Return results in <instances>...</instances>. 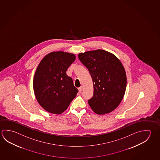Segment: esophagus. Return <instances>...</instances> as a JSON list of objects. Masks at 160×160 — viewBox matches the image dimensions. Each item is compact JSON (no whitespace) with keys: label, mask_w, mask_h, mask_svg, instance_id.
Returning <instances> with one entry per match:
<instances>
[{"label":"esophagus","mask_w":160,"mask_h":160,"mask_svg":"<svg viewBox=\"0 0 160 160\" xmlns=\"http://www.w3.org/2000/svg\"><path fill=\"white\" fill-rule=\"evenodd\" d=\"M78 90H79V92H81V91H82V87H79V88H78Z\"/></svg>","instance_id":"1"}]
</instances>
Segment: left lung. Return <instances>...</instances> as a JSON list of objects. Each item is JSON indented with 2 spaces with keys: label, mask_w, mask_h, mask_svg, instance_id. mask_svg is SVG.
<instances>
[{
  "label": "left lung",
  "mask_w": 160,
  "mask_h": 160,
  "mask_svg": "<svg viewBox=\"0 0 160 160\" xmlns=\"http://www.w3.org/2000/svg\"><path fill=\"white\" fill-rule=\"evenodd\" d=\"M79 59L92 78L94 92L88 103L94 112H112L123 99L126 75L121 62L114 54L102 49L79 54Z\"/></svg>",
  "instance_id": "8db88e82"
}]
</instances>
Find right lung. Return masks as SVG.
<instances>
[{"instance_id": "1", "label": "right lung", "mask_w": 160, "mask_h": 160, "mask_svg": "<svg viewBox=\"0 0 160 160\" xmlns=\"http://www.w3.org/2000/svg\"><path fill=\"white\" fill-rule=\"evenodd\" d=\"M75 58L73 54L53 52L38 65L33 80L34 93L40 105L48 112L62 113L78 92L72 79L66 72Z\"/></svg>"}]
</instances>
